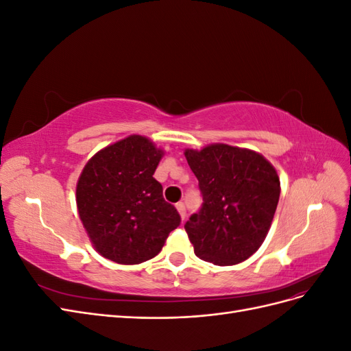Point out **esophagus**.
<instances>
[{
  "label": "esophagus",
  "instance_id": "34e87169",
  "mask_svg": "<svg viewBox=\"0 0 351 351\" xmlns=\"http://www.w3.org/2000/svg\"><path fill=\"white\" fill-rule=\"evenodd\" d=\"M176 208H177V210H178L180 217H182V219H184V218H186V206H184L183 202H178V204L176 205Z\"/></svg>",
  "mask_w": 351,
  "mask_h": 351
}]
</instances>
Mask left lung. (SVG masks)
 Returning a JSON list of instances; mask_svg holds the SVG:
<instances>
[{"instance_id": "obj_1", "label": "left lung", "mask_w": 351, "mask_h": 351, "mask_svg": "<svg viewBox=\"0 0 351 351\" xmlns=\"http://www.w3.org/2000/svg\"><path fill=\"white\" fill-rule=\"evenodd\" d=\"M204 204L186 222L197 258L230 267L267 237L280 199V177L261 154L226 143L186 149Z\"/></svg>"}]
</instances>
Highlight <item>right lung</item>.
I'll return each instance as SVG.
<instances>
[{
    "label": "right lung",
    "mask_w": 351,
    "mask_h": 351,
    "mask_svg": "<svg viewBox=\"0 0 351 351\" xmlns=\"http://www.w3.org/2000/svg\"><path fill=\"white\" fill-rule=\"evenodd\" d=\"M162 156L147 137L132 134L84 165L76 187L77 210L101 256L121 265L149 261L180 226L177 209L154 178Z\"/></svg>",
    "instance_id": "1"
}]
</instances>
